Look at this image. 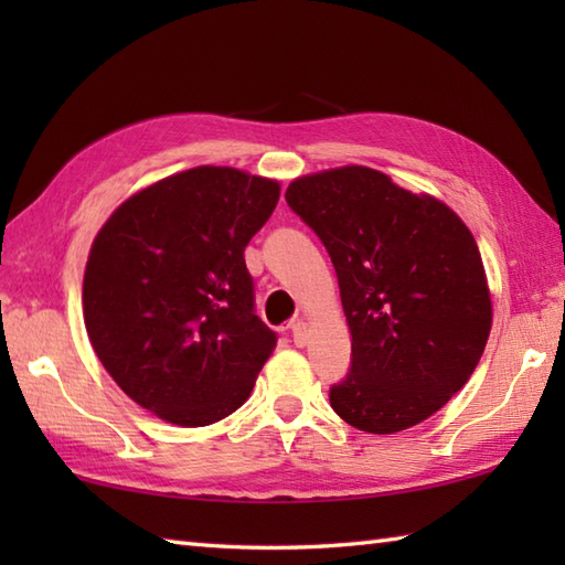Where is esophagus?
<instances>
[{
	"label": "esophagus",
	"instance_id": "obj_1",
	"mask_svg": "<svg viewBox=\"0 0 565 565\" xmlns=\"http://www.w3.org/2000/svg\"><path fill=\"white\" fill-rule=\"evenodd\" d=\"M291 338H294L296 347L308 344V322L306 320H294L291 322Z\"/></svg>",
	"mask_w": 565,
	"mask_h": 565
}]
</instances>
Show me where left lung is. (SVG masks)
Wrapping results in <instances>:
<instances>
[{"instance_id":"obj_1","label":"left lung","mask_w":565,"mask_h":565,"mask_svg":"<svg viewBox=\"0 0 565 565\" xmlns=\"http://www.w3.org/2000/svg\"><path fill=\"white\" fill-rule=\"evenodd\" d=\"M286 203L326 245L352 332L332 411L371 435L435 415L471 379L493 326L471 231L444 201L364 164L298 177Z\"/></svg>"}]
</instances>
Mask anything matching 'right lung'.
<instances>
[{"instance_id":"obj_1","label":"right lung","mask_w":565,"mask_h":565,"mask_svg":"<svg viewBox=\"0 0 565 565\" xmlns=\"http://www.w3.org/2000/svg\"><path fill=\"white\" fill-rule=\"evenodd\" d=\"M279 194L276 179L201 164L130 194L94 237L84 328L118 388L164 423L235 413L271 356L245 247Z\"/></svg>"}]
</instances>
